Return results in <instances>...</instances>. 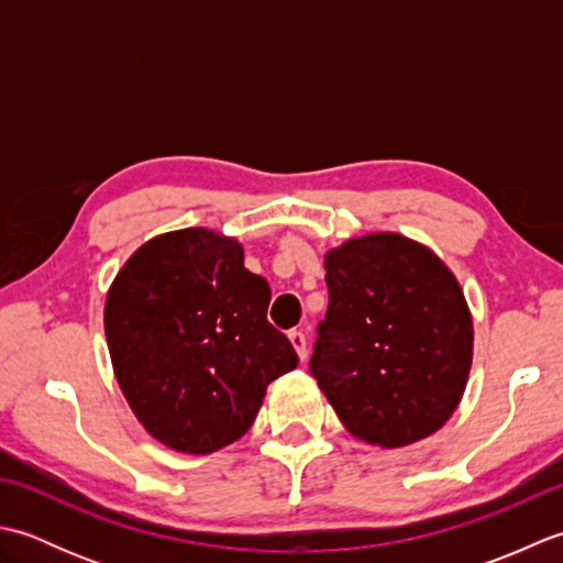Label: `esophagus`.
<instances>
[{
    "label": "esophagus",
    "mask_w": 563,
    "mask_h": 563,
    "mask_svg": "<svg viewBox=\"0 0 563 563\" xmlns=\"http://www.w3.org/2000/svg\"><path fill=\"white\" fill-rule=\"evenodd\" d=\"M288 336H290L292 349L297 351V355H300V361H305L307 353H309V349H307V336H305V333H302L300 329H292V331L288 333Z\"/></svg>",
    "instance_id": "esophagus-1"
}]
</instances>
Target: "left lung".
I'll use <instances>...</instances> for the list:
<instances>
[{"mask_svg":"<svg viewBox=\"0 0 563 563\" xmlns=\"http://www.w3.org/2000/svg\"><path fill=\"white\" fill-rule=\"evenodd\" d=\"M329 309L309 373L341 423L369 445L428 438L457 409L472 367V314L433 251L367 234L324 261Z\"/></svg>","mask_w":563,"mask_h":563,"instance_id":"obj_1","label":"left lung"}]
</instances>
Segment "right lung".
I'll return each mask as SVG.
<instances>
[{
    "label": "right lung",
    "mask_w": 563,
    "mask_h": 563,
    "mask_svg": "<svg viewBox=\"0 0 563 563\" xmlns=\"http://www.w3.org/2000/svg\"><path fill=\"white\" fill-rule=\"evenodd\" d=\"M266 278L234 239L194 227L150 239L106 297L113 369L147 433L208 454L242 438L297 353L266 312Z\"/></svg>",
    "instance_id": "add662e5"
}]
</instances>
